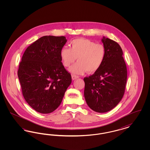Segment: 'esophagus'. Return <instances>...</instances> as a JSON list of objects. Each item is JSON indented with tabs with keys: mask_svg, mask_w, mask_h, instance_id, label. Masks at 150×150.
Returning a JSON list of instances; mask_svg holds the SVG:
<instances>
[{
	"mask_svg": "<svg viewBox=\"0 0 150 150\" xmlns=\"http://www.w3.org/2000/svg\"><path fill=\"white\" fill-rule=\"evenodd\" d=\"M71 77L72 79L73 80H75L76 79L78 78H79L78 76H77V75H74V74L72 75Z\"/></svg>",
	"mask_w": 150,
	"mask_h": 150,
	"instance_id": "34e87169",
	"label": "esophagus"
}]
</instances>
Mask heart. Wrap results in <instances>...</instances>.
<instances>
[{
    "label": "heart",
    "mask_w": 150,
    "mask_h": 150,
    "mask_svg": "<svg viewBox=\"0 0 150 150\" xmlns=\"http://www.w3.org/2000/svg\"><path fill=\"white\" fill-rule=\"evenodd\" d=\"M70 48H63L60 57L64 67H69L76 59L69 71L75 74H83L86 71L92 74L102 66L106 56L105 48L102 44H96L86 39H74L70 44Z\"/></svg>",
    "instance_id": "b5f03b06"
}]
</instances>
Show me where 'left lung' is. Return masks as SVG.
<instances>
[{
	"instance_id": "8db88e82",
	"label": "left lung",
	"mask_w": 150,
	"mask_h": 150,
	"mask_svg": "<svg viewBox=\"0 0 150 150\" xmlns=\"http://www.w3.org/2000/svg\"><path fill=\"white\" fill-rule=\"evenodd\" d=\"M102 42L106 50L103 63L92 75L84 78V97L92 110L106 112L117 106L125 92L127 66L120 46L105 36Z\"/></svg>"
}]
</instances>
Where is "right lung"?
I'll use <instances>...</instances> for the list:
<instances>
[{
  "label": "right lung",
  "instance_id": "obj_1",
  "mask_svg": "<svg viewBox=\"0 0 150 150\" xmlns=\"http://www.w3.org/2000/svg\"><path fill=\"white\" fill-rule=\"evenodd\" d=\"M66 42L63 36H44L29 46L22 57L17 74L22 94L38 112L56 110L71 83L60 57Z\"/></svg>",
  "mask_w": 150,
  "mask_h": 150
}]
</instances>
